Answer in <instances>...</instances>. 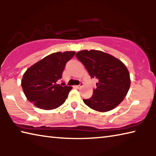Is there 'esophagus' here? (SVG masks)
I'll use <instances>...</instances> for the list:
<instances>
[{"instance_id":"34e87169","label":"esophagus","mask_w":156,"mask_h":156,"mask_svg":"<svg viewBox=\"0 0 156 156\" xmlns=\"http://www.w3.org/2000/svg\"><path fill=\"white\" fill-rule=\"evenodd\" d=\"M83 85H84L83 83H80V84H79V85L75 86V87H76V88H77V89H80V87H83Z\"/></svg>"}]
</instances>
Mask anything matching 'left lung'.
<instances>
[{"label":"left lung","instance_id":"obj_1","mask_svg":"<svg viewBox=\"0 0 156 156\" xmlns=\"http://www.w3.org/2000/svg\"><path fill=\"white\" fill-rule=\"evenodd\" d=\"M91 78H96V89L83 102L91 109L105 112L114 109L128 93L131 80L125 64L114 56L98 50H83L76 54Z\"/></svg>","mask_w":156,"mask_h":156}]
</instances>
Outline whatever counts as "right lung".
I'll use <instances>...</instances> for the list:
<instances>
[{"label": "right lung", "mask_w": 156, "mask_h": 156, "mask_svg": "<svg viewBox=\"0 0 156 156\" xmlns=\"http://www.w3.org/2000/svg\"><path fill=\"white\" fill-rule=\"evenodd\" d=\"M74 54L75 51L53 53L27 69L21 86L29 101L44 110L56 109L64 103L72 87L58 82L66 63Z\"/></svg>", "instance_id": "1"}]
</instances>
